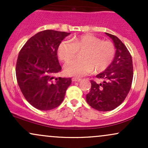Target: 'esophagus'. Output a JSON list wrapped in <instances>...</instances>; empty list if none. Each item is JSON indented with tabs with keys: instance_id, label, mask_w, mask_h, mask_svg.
<instances>
[{
	"instance_id": "obj_1",
	"label": "esophagus",
	"mask_w": 148,
	"mask_h": 148,
	"mask_svg": "<svg viewBox=\"0 0 148 148\" xmlns=\"http://www.w3.org/2000/svg\"><path fill=\"white\" fill-rule=\"evenodd\" d=\"M81 81V79H78V78H72L73 82H80Z\"/></svg>"
}]
</instances>
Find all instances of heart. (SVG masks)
<instances>
[{
  "instance_id": "b5f03b06",
  "label": "heart",
  "mask_w": 148,
  "mask_h": 148,
  "mask_svg": "<svg viewBox=\"0 0 148 148\" xmlns=\"http://www.w3.org/2000/svg\"><path fill=\"white\" fill-rule=\"evenodd\" d=\"M81 53L82 60H74L65 65V71L69 76L82 77L90 74L103 72L115 57L114 45L108 40H101L92 35H84L74 39L73 42L63 41L59 45L58 53L62 61L68 62L76 57L77 51Z\"/></svg>"
}]
</instances>
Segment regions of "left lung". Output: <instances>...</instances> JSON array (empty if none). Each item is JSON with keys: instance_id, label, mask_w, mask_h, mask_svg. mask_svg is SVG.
I'll return each mask as SVG.
<instances>
[{"instance_id": "left-lung-1", "label": "left lung", "mask_w": 148, "mask_h": 148, "mask_svg": "<svg viewBox=\"0 0 148 148\" xmlns=\"http://www.w3.org/2000/svg\"><path fill=\"white\" fill-rule=\"evenodd\" d=\"M106 34L115 45V58L104 72L96 76L102 82L90 81V91L86 95L88 104L99 111H112L123 102L131 89L134 75L132 56L128 49L116 36Z\"/></svg>"}]
</instances>
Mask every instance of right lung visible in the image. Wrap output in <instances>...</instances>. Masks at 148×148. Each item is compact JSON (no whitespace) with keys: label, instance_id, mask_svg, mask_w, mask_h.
<instances>
[{"label":"right lung","instance_id":"add662e5","mask_svg":"<svg viewBox=\"0 0 148 148\" xmlns=\"http://www.w3.org/2000/svg\"><path fill=\"white\" fill-rule=\"evenodd\" d=\"M70 33L45 30L30 37L20 50L16 76L22 94L30 104L41 111L60 105L71 78L56 76L62 67L58 49Z\"/></svg>","mask_w":148,"mask_h":148}]
</instances>
